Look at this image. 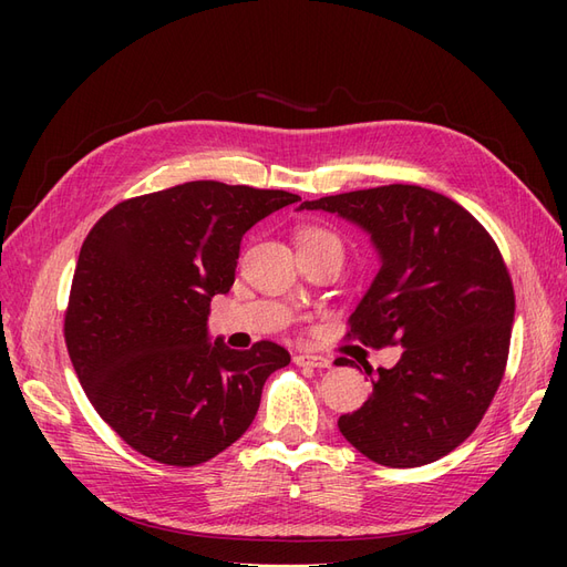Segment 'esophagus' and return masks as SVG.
<instances>
[{"label":"esophagus","mask_w":567,"mask_h":567,"mask_svg":"<svg viewBox=\"0 0 567 567\" xmlns=\"http://www.w3.org/2000/svg\"><path fill=\"white\" fill-rule=\"evenodd\" d=\"M293 362L298 364V367H312V369H329L331 367V359H326V357H319V354H296L293 357Z\"/></svg>","instance_id":"34e87169"}]
</instances>
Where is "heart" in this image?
Listing matches in <instances>:
<instances>
[{"instance_id":"b5f03b06","label":"heart","mask_w":567,"mask_h":567,"mask_svg":"<svg viewBox=\"0 0 567 567\" xmlns=\"http://www.w3.org/2000/svg\"><path fill=\"white\" fill-rule=\"evenodd\" d=\"M329 241H338V236L331 234L329 229H323V227H302L298 231V246L300 248L317 246V244H329Z\"/></svg>"}]
</instances>
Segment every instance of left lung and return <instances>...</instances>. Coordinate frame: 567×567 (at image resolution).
<instances>
[{
    "label": "left lung",
    "instance_id": "left-lung-1",
    "mask_svg": "<svg viewBox=\"0 0 567 567\" xmlns=\"http://www.w3.org/2000/svg\"><path fill=\"white\" fill-rule=\"evenodd\" d=\"M300 210L336 213L371 236L381 269L348 338L404 348L371 379V398L338 419L340 433L390 468L447 456L483 421L508 359L516 296L494 238L456 200L414 184L323 196Z\"/></svg>",
    "mask_w": 567,
    "mask_h": 567
}]
</instances>
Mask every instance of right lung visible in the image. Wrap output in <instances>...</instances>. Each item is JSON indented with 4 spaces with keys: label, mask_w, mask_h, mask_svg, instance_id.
Here are the masks:
<instances>
[{
    "label": "right lung",
    "mask_w": 567,
    "mask_h": 567,
    "mask_svg": "<svg viewBox=\"0 0 567 567\" xmlns=\"http://www.w3.org/2000/svg\"><path fill=\"white\" fill-rule=\"evenodd\" d=\"M298 200L186 182L117 203L84 238L65 348L92 406L132 450L186 468L248 431L290 354L271 340L244 352L210 342V300L229 293L244 234Z\"/></svg>",
    "instance_id": "add662e5"
}]
</instances>
